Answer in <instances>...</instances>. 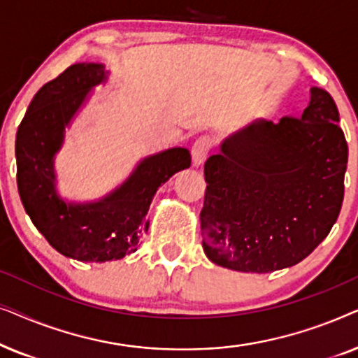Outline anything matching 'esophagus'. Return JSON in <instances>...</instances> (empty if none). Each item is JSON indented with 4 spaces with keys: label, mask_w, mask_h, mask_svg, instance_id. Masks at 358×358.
<instances>
[{
    "label": "esophagus",
    "mask_w": 358,
    "mask_h": 358,
    "mask_svg": "<svg viewBox=\"0 0 358 358\" xmlns=\"http://www.w3.org/2000/svg\"><path fill=\"white\" fill-rule=\"evenodd\" d=\"M212 148H213V141H212V138H210V136H207V135L199 136V138L194 141L192 150H190V153H192L194 164L195 166L202 164L203 161L207 159V156L210 155Z\"/></svg>",
    "instance_id": "34e87169"
}]
</instances>
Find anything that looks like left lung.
<instances>
[{"label":"left lung","instance_id":"left-lung-1","mask_svg":"<svg viewBox=\"0 0 358 358\" xmlns=\"http://www.w3.org/2000/svg\"><path fill=\"white\" fill-rule=\"evenodd\" d=\"M300 117L257 122L205 163L200 212L210 261L239 272L292 267L329 234L344 200L349 148L336 102L320 87Z\"/></svg>","mask_w":358,"mask_h":358}]
</instances>
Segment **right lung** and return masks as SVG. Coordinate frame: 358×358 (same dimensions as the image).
I'll return each mask as SVG.
<instances>
[{"label":"right lung","mask_w":358,"mask_h":358,"mask_svg":"<svg viewBox=\"0 0 358 358\" xmlns=\"http://www.w3.org/2000/svg\"><path fill=\"white\" fill-rule=\"evenodd\" d=\"M106 78L96 63H76L34 96L16 135L17 189L32 223L63 256L83 262H106L136 251L148 229L150 203L161 184L190 166L185 148L146 158L130 179L96 203H65L55 192L53 155L65 125L87 91Z\"/></svg>","instance_id":"1"}]
</instances>
